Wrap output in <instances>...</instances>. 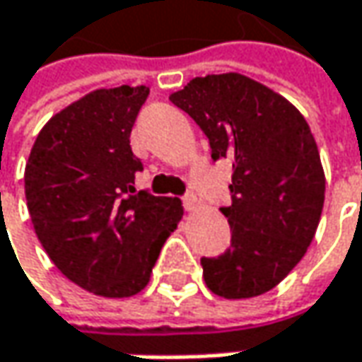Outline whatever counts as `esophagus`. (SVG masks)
<instances>
[{
  "mask_svg": "<svg viewBox=\"0 0 362 362\" xmlns=\"http://www.w3.org/2000/svg\"><path fill=\"white\" fill-rule=\"evenodd\" d=\"M197 204H199V202H197V195H195L193 191H187V195L183 197V206H185V209H187V211H195V209H197Z\"/></svg>",
  "mask_w": 362,
  "mask_h": 362,
  "instance_id": "obj_1",
  "label": "esophagus"
}]
</instances>
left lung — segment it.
<instances>
[{
    "mask_svg": "<svg viewBox=\"0 0 362 362\" xmlns=\"http://www.w3.org/2000/svg\"><path fill=\"white\" fill-rule=\"evenodd\" d=\"M169 100L208 136L211 158L232 163V230L224 255L202 259L216 296L271 291L314 240L326 179L305 118L279 93L238 73L191 79Z\"/></svg>",
    "mask_w": 362,
    "mask_h": 362,
    "instance_id": "8db88e82",
    "label": "left lung"
}]
</instances>
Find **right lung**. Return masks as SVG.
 Segmentation results:
<instances>
[{"label":"right lung","instance_id":"right-lung-1","mask_svg":"<svg viewBox=\"0 0 362 362\" xmlns=\"http://www.w3.org/2000/svg\"><path fill=\"white\" fill-rule=\"evenodd\" d=\"M148 87L98 89L36 136L24 173L36 236L66 279L101 298H132L183 218L177 197L136 191L130 132Z\"/></svg>","mask_w":362,"mask_h":362}]
</instances>
